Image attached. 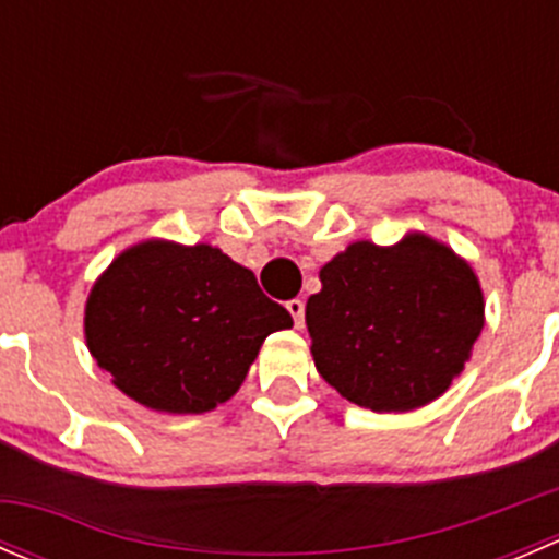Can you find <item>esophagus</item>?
<instances>
[{"instance_id":"1","label":"esophagus","mask_w":559,"mask_h":559,"mask_svg":"<svg viewBox=\"0 0 559 559\" xmlns=\"http://www.w3.org/2000/svg\"><path fill=\"white\" fill-rule=\"evenodd\" d=\"M286 311H289L292 319H295L297 330H302V324H306V302H302L300 297H295V300L286 302Z\"/></svg>"}]
</instances>
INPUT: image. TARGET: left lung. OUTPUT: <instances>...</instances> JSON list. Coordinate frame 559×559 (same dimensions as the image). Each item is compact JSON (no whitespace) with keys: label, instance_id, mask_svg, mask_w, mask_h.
Masks as SVG:
<instances>
[{"label":"left lung","instance_id":"obj_1","mask_svg":"<svg viewBox=\"0 0 559 559\" xmlns=\"http://www.w3.org/2000/svg\"><path fill=\"white\" fill-rule=\"evenodd\" d=\"M306 324L321 379L376 414L441 397L484 330V292L441 240L405 233L394 246L357 240L319 270Z\"/></svg>","mask_w":559,"mask_h":559}]
</instances>
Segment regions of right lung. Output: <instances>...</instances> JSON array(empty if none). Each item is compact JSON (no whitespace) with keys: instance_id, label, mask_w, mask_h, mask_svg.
Masks as SVG:
<instances>
[{"instance_id":"obj_1","label":"right lung","mask_w":559,"mask_h":559,"mask_svg":"<svg viewBox=\"0 0 559 559\" xmlns=\"http://www.w3.org/2000/svg\"><path fill=\"white\" fill-rule=\"evenodd\" d=\"M284 306L222 248L148 238L94 281L83 335L112 386L159 414H205L246 381Z\"/></svg>"}]
</instances>
